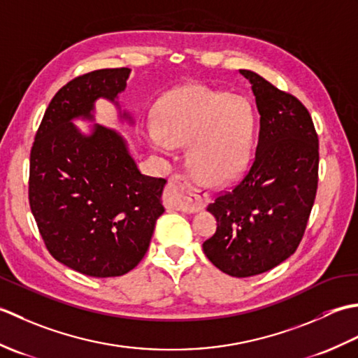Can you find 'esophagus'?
I'll use <instances>...</instances> for the list:
<instances>
[{
    "label": "esophagus",
    "mask_w": 358,
    "mask_h": 358,
    "mask_svg": "<svg viewBox=\"0 0 358 358\" xmlns=\"http://www.w3.org/2000/svg\"><path fill=\"white\" fill-rule=\"evenodd\" d=\"M164 203L171 209L196 212L208 203V191L201 180L194 173H175L167 183Z\"/></svg>",
    "instance_id": "1"
}]
</instances>
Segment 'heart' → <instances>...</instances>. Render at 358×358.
I'll return each mask as SVG.
<instances>
[{
	"label": "heart",
	"mask_w": 358,
	"mask_h": 358,
	"mask_svg": "<svg viewBox=\"0 0 358 358\" xmlns=\"http://www.w3.org/2000/svg\"><path fill=\"white\" fill-rule=\"evenodd\" d=\"M254 115L241 96L203 85L166 94L158 108V127L149 131L159 150L191 143V164L212 185H224L245 171L250 155Z\"/></svg>",
	"instance_id": "b5f03b06"
}]
</instances>
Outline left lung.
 I'll return each mask as SVG.
<instances>
[{
  "label": "left lung",
  "instance_id": "obj_1",
  "mask_svg": "<svg viewBox=\"0 0 358 358\" xmlns=\"http://www.w3.org/2000/svg\"><path fill=\"white\" fill-rule=\"evenodd\" d=\"M255 95V157L238 183L208 210L217 232L203 243L210 263L232 277L263 273L291 257L305 235L318 186V135L299 98L241 69Z\"/></svg>",
  "mask_w": 358,
  "mask_h": 358
}]
</instances>
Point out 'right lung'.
Segmentation results:
<instances>
[{"mask_svg":"<svg viewBox=\"0 0 358 358\" xmlns=\"http://www.w3.org/2000/svg\"><path fill=\"white\" fill-rule=\"evenodd\" d=\"M127 67L71 80L45 109L30 149L29 204L50 255L89 277H120L146 254L163 214L164 178L143 175L124 140L103 126L81 135L96 98L124 90ZM126 115V113H124Z\"/></svg>","mask_w":358,"mask_h":358,"instance_id":"1","label":"right lung"}]
</instances>
